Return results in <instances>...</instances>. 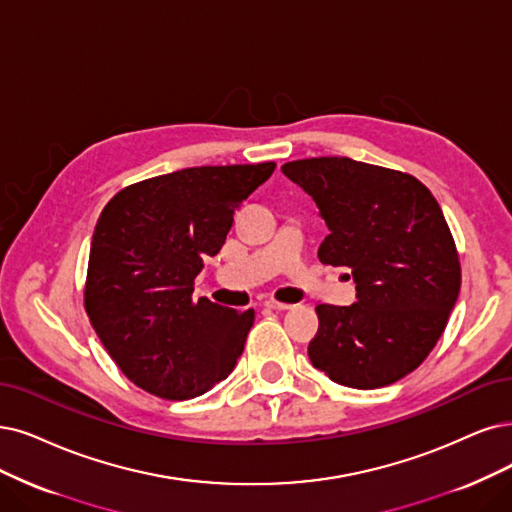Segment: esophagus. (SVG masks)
<instances>
[{"label":"esophagus","instance_id":"esophagus-1","mask_svg":"<svg viewBox=\"0 0 512 512\" xmlns=\"http://www.w3.org/2000/svg\"><path fill=\"white\" fill-rule=\"evenodd\" d=\"M263 306H266L268 310H276V312H285V310H291V308H293L291 304H282V301H274V299H268Z\"/></svg>","mask_w":512,"mask_h":512}]
</instances>
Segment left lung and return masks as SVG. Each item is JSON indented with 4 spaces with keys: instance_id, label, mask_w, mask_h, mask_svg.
I'll return each instance as SVG.
<instances>
[{
    "instance_id": "1",
    "label": "left lung",
    "mask_w": 512,
    "mask_h": 512,
    "mask_svg": "<svg viewBox=\"0 0 512 512\" xmlns=\"http://www.w3.org/2000/svg\"><path fill=\"white\" fill-rule=\"evenodd\" d=\"M316 202L329 236L318 259L350 268L356 304L318 306L308 356L329 380L373 390L418 369L460 293V259L439 202L418 179L350 158L282 166Z\"/></svg>"
}]
</instances>
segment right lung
<instances>
[{"mask_svg": "<svg viewBox=\"0 0 512 512\" xmlns=\"http://www.w3.org/2000/svg\"><path fill=\"white\" fill-rule=\"evenodd\" d=\"M276 164L196 166L113 196L90 244L84 306L132 384L168 401L211 390L236 367L255 312L192 299L206 257Z\"/></svg>", "mask_w": 512, "mask_h": 512, "instance_id": "1", "label": "right lung"}]
</instances>
